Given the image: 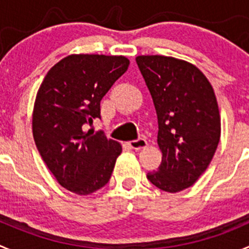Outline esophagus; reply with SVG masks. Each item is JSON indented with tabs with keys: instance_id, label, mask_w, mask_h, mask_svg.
I'll use <instances>...</instances> for the list:
<instances>
[{
	"instance_id": "1",
	"label": "esophagus",
	"mask_w": 249,
	"mask_h": 249,
	"mask_svg": "<svg viewBox=\"0 0 249 249\" xmlns=\"http://www.w3.org/2000/svg\"><path fill=\"white\" fill-rule=\"evenodd\" d=\"M130 147H131V148H134V149H142V148H144V147H147V141H146V139H137V140H135V141H131L130 142Z\"/></svg>"
}]
</instances>
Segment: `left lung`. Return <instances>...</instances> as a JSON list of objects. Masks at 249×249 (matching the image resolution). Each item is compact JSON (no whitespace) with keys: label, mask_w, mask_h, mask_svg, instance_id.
<instances>
[{"label":"left lung","mask_w":249,"mask_h":249,"mask_svg":"<svg viewBox=\"0 0 249 249\" xmlns=\"http://www.w3.org/2000/svg\"><path fill=\"white\" fill-rule=\"evenodd\" d=\"M136 63L158 117L161 163L147 178L161 191L180 192L194 185L213 159L220 140L215 93L203 73L186 60L139 55Z\"/></svg>","instance_id":"left-lung-1"}]
</instances>
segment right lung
Listing matches in <instances>:
<instances>
[{"label": "right lung", "instance_id": "obj_1", "mask_svg": "<svg viewBox=\"0 0 249 249\" xmlns=\"http://www.w3.org/2000/svg\"><path fill=\"white\" fill-rule=\"evenodd\" d=\"M124 55L71 54L46 74L36 93L33 136L62 187L88 196L109 181L122 144L102 132L84 131L101 118L100 103L127 71Z\"/></svg>", "mask_w": 249, "mask_h": 249}]
</instances>
